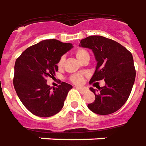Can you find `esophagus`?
<instances>
[{
	"mask_svg": "<svg viewBox=\"0 0 146 146\" xmlns=\"http://www.w3.org/2000/svg\"><path fill=\"white\" fill-rule=\"evenodd\" d=\"M76 89L78 90L81 92V93H82V94H84V93H86V91H88V88L85 87V86H77Z\"/></svg>",
	"mask_w": 146,
	"mask_h": 146,
	"instance_id": "obj_1",
	"label": "esophagus"
}]
</instances>
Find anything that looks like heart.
I'll return each mask as SVG.
<instances>
[{"mask_svg":"<svg viewBox=\"0 0 146 146\" xmlns=\"http://www.w3.org/2000/svg\"><path fill=\"white\" fill-rule=\"evenodd\" d=\"M75 55L76 58L78 59L80 62L82 60H84L85 58H86V57H90V55L88 53V52L86 50H85V49H82V48H78L77 50H75ZM64 58L61 57L58 63L59 66H62L64 64ZM71 81L75 83V84H79L82 82V76L81 75H72L71 77Z\"/></svg>","mask_w":146,"mask_h":146,"instance_id":"heart-1","label":"heart"}]
</instances>
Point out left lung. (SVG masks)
I'll list each match as a JSON object with an SVG mask.
<instances>
[{
	"label": "left lung",
	"mask_w": 146,
	"mask_h": 146,
	"mask_svg": "<svg viewBox=\"0 0 146 146\" xmlns=\"http://www.w3.org/2000/svg\"><path fill=\"white\" fill-rule=\"evenodd\" d=\"M79 46L90 48L97 61L90 82H105V86L98 90L90 88L95 101L88 108L96 114H111L125 104L131 94L136 75L132 54L119 43L99 35L82 39Z\"/></svg>",
	"instance_id": "1"
}]
</instances>
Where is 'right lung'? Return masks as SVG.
I'll list each match as a JSON object with an SVG mask.
<instances>
[{
    "instance_id": "add662e5",
    "label": "right lung",
    "mask_w": 146,
    "mask_h": 146,
    "mask_svg": "<svg viewBox=\"0 0 146 146\" xmlns=\"http://www.w3.org/2000/svg\"><path fill=\"white\" fill-rule=\"evenodd\" d=\"M72 48L71 43L43 40L27 48L15 60L14 88L23 105L35 115L52 116L63 108L72 86L63 82L52 88L46 78L54 76L61 56Z\"/></svg>"
}]
</instances>
